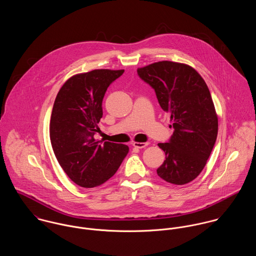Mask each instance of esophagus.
Returning a JSON list of instances; mask_svg holds the SVG:
<instances>
[{"label": "esophagus", "instance_id": "1", "mask_svg": "<svg viewBox=\"0 0 256 256\" xmlns=\"http://www.w3.org/2000/svg\"><path fill=\"white\" fill-rule=\"evenodd\" d=\"M132 145H134V147H136V148L142 149V148H144V147H146V146L148 145V142H134Z\"/></svg>", "mask_w": 256, "mask_h": 256}]
</instances>
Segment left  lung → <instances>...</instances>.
Wrapping results in <instances>:
<instances>
[{
	"label": "left lung",
	"instance_id": "obj_1",
	"mask_svg": "<svg viewBox=\"0 0 256 256\" xmlns=\"http://www.w3.org/2000/svg\"><path fill=\"white\" fill-rule=\"evenodd\" d=\"M138 74L155 90L172 122L170 142L158 143L166 160L157 174L172 184H188L205 167L218 134V116L207 84L192 66L170 60L138 68Z\"/></svg>",
	"mask_w": 256,
	"mask_h": 256
}]
</instances>
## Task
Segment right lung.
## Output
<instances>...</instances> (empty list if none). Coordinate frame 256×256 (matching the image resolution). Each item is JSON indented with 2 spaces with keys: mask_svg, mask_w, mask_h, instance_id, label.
Here are the masks:
<instances>
[{
  "mask_svg": "<svg viewBox=\"0 0 256 256\" xmlns=\"http://www.w3.org/2000/svg\"><path fill=\"white\" fill-rule=\"evenodd\" d=\"M124 70H94L70 78L58 93L50 120V140L58 164L82 188L101 186L112 178L128 146L94 138L103 116L102 101Z\"/></svg>",
  "mask_w": 256,
  "mask_h": 256,
  "instance_id": "1",
  "label": "right lung"
}]
</instances>
